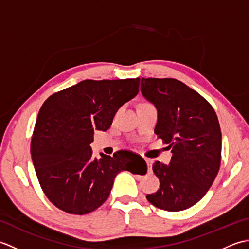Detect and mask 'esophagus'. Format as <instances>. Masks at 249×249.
<instances>
[{
  "mask_svg": "<svg viewBox=\"0 0 249 249\" xmlns=\"http://www.w3.org/2000/svg\"><path fill=\"white\" fill-rule=\"evenodd\" d=\"M146 163H147V169H149L150 171H152V160H145Z\"/></svg>",
  "mask_w": 249,
  "mask_h": 249,
  "instance_id": "esophagus-1",
  "label": "esophagus"
}]
</instances>
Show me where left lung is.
Masks as SVG:
<instances>
[{"mask_svg": "<svg viewBox=\"0 0 249 249\" xmlns=\"http://www.w3.org/2000/svg\"><path fill=\"white\" fill-rule=\"evenodd\" d=\"M140 91L156 107L154 133L172 153L169 165L153 163L160 185L146 199L169 212L186 210L203 197L219 171L217 115L208 100L177 79L142 78Z\"/></svg>", "mask_w": 249, "mask_h": 249, "instance_id": "left-lung-1", "label": "left lung"}]
</instances>
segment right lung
<instances>
[{
	"instance_id": "1",
	"label": "right lung",
	"mask_w": 249,
	"mask_h": 249,
	"mask_svg": "<svg viewBox=\"0 0 249 249\" xmlns=\"http://www.w3.org/2000/svg\"><path fill=\"white\" fill-rule=\"evenodd\" d=\"M140 78L83 80L52 94L41 106L31 141L40 187L57 209L84 215L108 199L118 174L146 173L143 158L129 151L93 157L95 130H108L121 106L139 92Z\"/></svg>"
}]
</instances>
